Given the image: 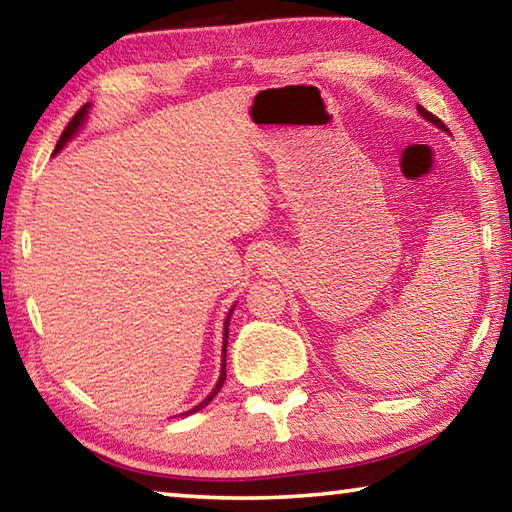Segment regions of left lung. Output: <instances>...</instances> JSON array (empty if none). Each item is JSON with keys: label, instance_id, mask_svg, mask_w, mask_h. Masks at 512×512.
<instances>
[{"label": "left lung", "instance_id": "8db88e82", "mask_svg": "<svg viewBox=\"0 0 512 512\" xmlns=\"http://www.w3.org/2000/svg\"><path fill=\"white\" fill-rule=\"evenodd\" d=\"M418 115L420 117H424V119H427L429 121V124H433V126H436V128H440V131H443V133H447V135H452V133H449V128L443 124V121H440L436 115H431V112L429 110H424L422 106H418Z\"/></svg>", "mask_w": 512, "mask_h": 512}]
</instances>
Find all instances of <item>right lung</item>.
Wrapping results in <instances>:
<instances>
[{
    "mask_svg": "<svg viewBox=\"0 0 512 512\" xmlns=\"http://www.w3.org/2000/svg\"><path fill=\"white\" fill-rule=\"evenodd\" d=\"M90 110H92V103H85V106L76 112V115L72 117V121H69L67 124V128L63 131V135H60V140H58V144H56V149H54V155H58L60 151L65 149L67 146V142L72 140V137H76L81 133V128L85 126V121H88V117H90ZM235 307L237 305H232L230 307V311H228V316H225V320H223V345H221V375H219V379H216V384H214V388H212V393L205 397V400H201L198 402L196 406H192V409L189 411H183L180 415H189V413H196V411H201V409H205L207 404H210L212 400H214V395L221 391V386H223V381H225V375H228V372H225V354H228V327H230V318H232V311H235Z\"/></svg>",
    "mask_w": 512,
    "mask_h": 512,
    "instance_id": "obj_1",
    "label": "right lung"
}]
</instances>
